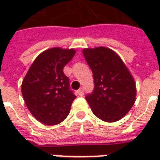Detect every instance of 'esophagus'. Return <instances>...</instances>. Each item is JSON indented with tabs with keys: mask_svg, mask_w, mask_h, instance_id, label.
I'll return each mask as SVG.
<instances>
[{
	"mask_svg": "<svg viewBox=\"0 0 160 160\" xmlns=\"http://www.w3.org/2000/svg\"><path fill=\"white\" fill-rule=\"evenodd\" d=\"M77 93H78V95H80V96H83V95H84V88L83 87L80 88V89L78 90Z\"/></svg>",
	"mask_w": 160,
	"mask_h": 160,
	"instance_id": "obj_1",
	"label": "esophagus"
}]
</instances>
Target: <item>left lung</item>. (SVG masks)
Returning a JSON list of instances; mask_svg holds the SVG:
<instances>
[{"instance_id":"left-lung-1","label":"left lung","mask_w":160,"mask_h":160,"mask_svg":"<svg viewBox=\"0 0 160 160\" xmlns=\"http://www.w3.org/2000/svg\"><path fill=\"white\" fill-rule=\"evenodd\" d=\"M83 54L94 77L93 92L85 96L90 109L103 121H118L135 101L136 86L131 74L110 49H85Z\"/></svg>"}]
</instances>
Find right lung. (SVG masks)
<instances>
[{
  "label": "right lung",
  "instance_id": "1",
  "mask_svg": "<svg viewBox=\"0 0 160 160\" xmlns=\"http://www.w3.org/2000/svg\"><path fill=\"white\" fill-rule=\"evenodd\" d=\"M75 54L73 49L46 50L34 60L24 78L21 85L24 100L32 115L42 124H60L70 113L76 96L63 69Z\"/></svg>",
  "mask_w": 160,
  "mask_h": 160
}]
</instances>
